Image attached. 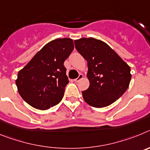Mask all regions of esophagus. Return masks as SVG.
Returning <instances> with one entry per match:
<instances>
[{
	"mask_svg": "<svg viewBox=\"0 0 150 150\" xmlns=\"http://www.w3.org/2000/svg\"><path fill=\"white\" fill-rule=\"evenodd\" d=\"M83 78V74H79V76H78L77 78H76V79H74V81L76 82V83H77V82H79L80 79H82Z\"/></svg>",
	"mask_w": 150,
	"mask_h": 150,
	"instance_id": "34e87169",
	"label": "esophagus"
}]
</instances>
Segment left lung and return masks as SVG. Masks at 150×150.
<instances>
[{"label":"left lung","instance_id":"obj_1","mask_svg":"<svg viewBox=\"0 0 150 150\" xmlns=\"http://www.w3.org/2000/svg\"><path fill=\"white\" fill-rule=\"evenodd\" d=\"M79 53L88 62L89 87L82 91L90 106L101 108L120 98L129 86L131 68L106 43L93 38L74 40Z\"/></svg>","mask_w":150,"mask_h":150}]
</instances>
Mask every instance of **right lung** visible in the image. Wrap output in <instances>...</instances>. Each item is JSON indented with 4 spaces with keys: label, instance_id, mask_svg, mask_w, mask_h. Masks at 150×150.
Listing matches in <instances>:
<instances>
[{
    "label": "right lung",
    "instance_id": "add662e5",
    "mask_svg": "<svg viewBox=\"0 0 150 150\" xmlns=\"http://www.w3.org/2000/svg\"><path fill=\"white\" fill-rule=\"evenodd\" d=\"M74 49L71 38L53 40L18 71L16 84L26 103L36 109L45 110L62 100L69 83L64 62Z\"/></svg>",
    "mask_w": 150,
    "mask_h": 150
}]
</instances>
